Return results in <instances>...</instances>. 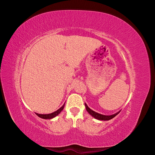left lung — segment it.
I'll list each match as a JSON object with an SVG mask.
<instances>
[{
  "label": "left lung",
  "instance_id": "1",
  "mask_svg": "<svg viewBox=\"0 0 155 155\" xmlns=\"http://www.w3.org/2000/svg\"><path fill=\"white\" fill-rule=\"evenodd\" d=\"M85 107H86V109L87 110V112H88L89 114H90L91 116H92L94 118H95L97 120H110L111 119H112L113 118L120 113V112H117V113L114 114H112V115H110V116H105V115H103L101 114L97 113V112H96L94 111H93L92 110H91L90 108H89L87 105L86 104H85Z\"/></svg>",
  "mask_w": 155,
  "mask_h": 155
}]
</instances>
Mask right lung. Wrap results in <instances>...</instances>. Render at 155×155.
Masks as SVG:
<instances>
[{
	"label": "right lung",
	"mask_w": 155,
	"mask_h": 155,
	"mask_svg": "<svg viewBox=\"0 0 155 155\" xmlns=\"http://www.w3.org/2000/svg\"><path fill=\"white\" fill-rule=\"evenodd\" d=\"M64 104L61 107L60 109H59L58 110L50 114H37V113H35V114L39 117H40V118L43 119H51V118H54V117H55L56 116H58L60 112L63 110V109H64Z\"/></svg>",
	"instance_id": "right-lung-1"
}]
</instances>
